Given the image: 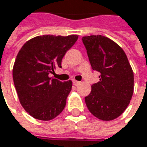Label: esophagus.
Wrapping results in <instances>:
<instances>
[{
    "label": "esophagus",
    "mask_w": 147,
    "mask_h": 147,
    "mask_svg": "<svg viewBox=\"0 0 147 147\" xmlns=\"http://www.w3.org/2000/svg\"><path fill=\"white\" fill-rule=\"evenodd\" d=\"M79 83H80V82H78V81H76V80H73V84L75 85V86H77Z\"/></svg>",
    "instance_id": "34e87169"
}]
</instances>
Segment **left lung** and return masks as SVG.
Masks as SVG:
<instances>
[{
  "label": "left lung",
  "mask_w": 147,
  "mask_h": 147,
  "mask_svg": "<svg viewBox=\"0 0 147 147\" xmlns=\"http://www.w3.org/2000/svg\"><path fill=\"white\" fill-rule=\"evenodd\" d=\"M92 69L100 73L85 97L89 111L103 121L118 117L128 107L134 93V73L128 58L112 40L103 36H83Z\"/></svg>",
  "instance_id": "left-lung-1"
}]
</instances>
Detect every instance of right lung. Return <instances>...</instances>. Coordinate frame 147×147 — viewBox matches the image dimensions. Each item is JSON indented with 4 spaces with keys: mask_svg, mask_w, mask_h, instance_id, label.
<instances>
[{
    "mask_svg": "<svg viewBox=\"0 0 147 147\" xmlns=\"http://www.w3.org/2000/svg\"><path fill=\"white\" fill-rule=\"evenodd\" d=\"M78 36L44 35L29 40L19 50L13 69L15 88L20 104L34 118L49 121L64 110L72 82L49 77L61 68L65 53Z\"/></svg>",
    "mask_w": 147,
    "mask_h": 147,
    "instance_id": "obj_1",
    "label": "right lung"
}]
</instances>
